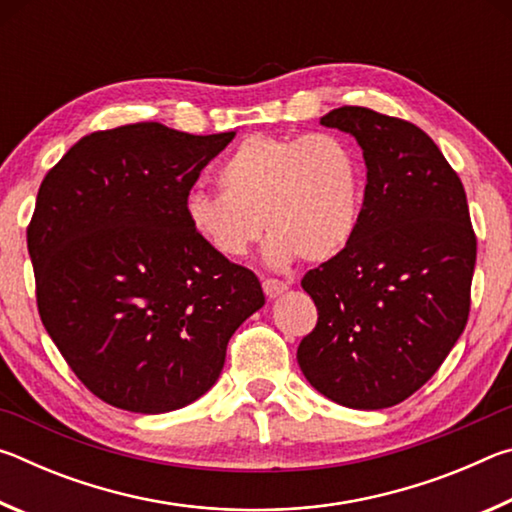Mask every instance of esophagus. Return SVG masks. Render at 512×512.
<instances>
[{"label":"esophagus","instance_id":"1","mask_svg":"<svg viewBox=\"0 0 512 512\" xmlns=\"http://www.w3.org/2000/svg\"><path fill=\"white\" fill-rule=\"evenodd\" d=\"M262 289H264L268 300H275V298H280L282 293L287 291L289 287H287V284H284V282H280V280H264V282H262Z\"/></svg>","mask_w":512,"mask_h":512}]
</instances>
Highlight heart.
Returning <instances> with one entry per match:
<instances>
[{
  "label": "heart",
  "mask_w": 512,
  "mask_h": 512,
  "mask_svg": "<svg viewBox=\"0 0 512 512\" xmlns=\"http://www.w3.org/2000/svg\"><path fill=\"white\" fill-rule=\"evenodd\" d=\"M216 180L221 194H187L185 219L223 259L246 257L266 228L268 266L287 268L298 257L329 262L359 230L366 173L357 149L339 135H250Z\"/></svg>",
  "instance_id": "b5f03b06"
}]
</instances>
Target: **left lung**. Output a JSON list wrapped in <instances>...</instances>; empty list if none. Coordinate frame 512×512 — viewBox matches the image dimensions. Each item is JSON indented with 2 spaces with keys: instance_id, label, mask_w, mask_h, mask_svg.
I'll return each instance as SVG.
<instances>
[{
  "instance_id": "1",
  "label": "left lung",
  "mask_w": 512,
  "mask_h": 512,
  "mask_svg": "<svg viewBox=\"0 0 512 512\" xmlns=\"http://www.w3.org/2000/svg\"><path fill=\"white\" fill-rule=\"evenodd\" d=\"M320 124L357 140L368 185L352 244L302 277L318 323L298 363L327 400L388 409L427 384L465 329L476 262L465 189L409 121L345 106Z\"/></svg>"
}]
</instances>
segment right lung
Wrapping results in <instances>:
<instances>
[{"instance_id": "1", "label": "right lung", "mask_w": 512, "mask_h": 512, "mask_svg": "<svg viewBox=\"0 0 512 512\" xmlns=\"http://www.w3.org/2000/svg\"><path fill=\"white\" fill-rule=\"evenodd\" d=\"M232 137L121 126L85 135L42 180L27 232L42 325L117 409L196 402L230 336L264 307L255 273L214 255L185 219L189 189Z\"/></svg>"}]
</instances>
